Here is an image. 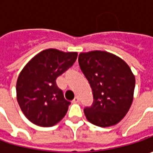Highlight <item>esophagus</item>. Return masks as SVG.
I'll list each match as a JSON object with an SVG mask.
<instances>
[{
	"instance_id": "obj_1",
	"label": "esophagus",
	"mask_w": 153,
	"mask_h": 153,
	"mask_svg": "<svg viewBox=\"0 0 153 153\" xmlns=\"http://www.w3.org/2000/svg\"><path fill=\"white\" fill-rule=\"evenodd\" d=\"M79 97H77V96H76V97L74 98V100H72V103H74V104H76V103H78L79 102Z\"/></svg>"
}]
</instances>
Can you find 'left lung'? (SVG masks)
<instances>
[{
  "label": "left lung",
  "instance_id": "1",
  "mask_svg": "<svg viewBox=\"0 0 153 153\" xmlns=\"http://www.w3.org/2000/svg\"><path fill=\"white\" fill-rule=\"evenodd\" d=\"M80 68L93 91L94 102L84 109L86 118L105 128L118 123L134 99L135 77L126 62L105 51L81 53Z\"/></svg>",
  "mask_w": 153,
  "mask_h": 153
}]
</instances>
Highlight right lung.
<instances>
[{"instance_id": "right-lung-1", "label": "right lung", "mask_w": 153, "mask_h": 153, "mask_svg": "<svg viewBox=\"0 0 153 153\" xmlns=\"http://www.w3.org/2000/svg\"><path fill=\"white\" fill-rule=\"evenodd\" d=\"M77 58L76 52L49 48L40 52L23 68L17 80V100L29 120L41 127H52L65 116L66 100L56 79Z\"/></svg>"}]
</instances>
